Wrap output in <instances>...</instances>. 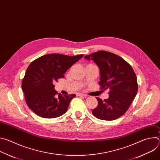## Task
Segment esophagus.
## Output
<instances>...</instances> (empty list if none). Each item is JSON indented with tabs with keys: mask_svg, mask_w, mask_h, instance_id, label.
<instances>
[{
	"mask_svg": "<svg viewBox=\"0 0 160 160\" xmlns=\"http://www.w3.org/2000/svg\"><path fill=\"white\" fill-rule=\"evenodd\" d=\"M77 96H83V97H87V95H85V94H82V93H77Z\"/></svg>",
	"mask_w": 160,
	"mask_h": 160,
	"instance_id": "obj_1",
	"label": "esophagus"
}]
</instances>
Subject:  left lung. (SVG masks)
<instances>
[{
  "label": "left lung",
  "instance_id": "left-lung-1",
  "mask_svg": "<svg viewBox=\"0 0 160 160\" xmlns=\"http://www.w3.org/2000/svg\"><path fill=\"white\" fill-rule=\"evenodd\" d=\"M93 60L100 69L101 90L109 89V98H96L98 106L92 111L93 115L102 120L120 118L129 108L138 92V84L133 68L120 56L105 51L85 56Z\"/></svg>",
  "mask_w": 160,
  "mask_h": 160
}]
</instances>
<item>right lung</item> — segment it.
I'll use <instances>...</instances> for the list:
<instances>
[{
	"label": "right lung",
	"mask_w": 160,
	"mask_h": 160,
	"mask_svg": "<svg viewBox=\"0 0 160 160\" xmlns=\"http://www.w3.org/2000/svg\"><path fill=\"white\" fill-rule=\"evenodd\" d=\"M83 54L69 56L60 54L42 56L32 61L22 80L21 87L28 106L38 116L54 118L64 114L75 94H58L54 83L79 61Z\"/></svg>",
	"instance_id": "add662e5"
}]
</instances>
